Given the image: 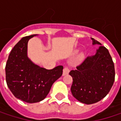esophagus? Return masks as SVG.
Here are the masks:
<instances>
[{
  "instance_id": "34e87169",
  "label": "esophagus",
  "mask_w": 121,
  "mask_h": 121,
  "mask_svg": "<svg viewBox=\"0 0 121 121\" xmlns=\"http://www.w3.org/2000/svg\"><path fill=\"white\" fill-rule=\"evenodd\" d=\"M69 73V69L67 67V66H65L63 69V75L65 76V75H67L68 73Z\"/></svg>"
}]
</instances>
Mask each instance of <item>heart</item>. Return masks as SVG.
<instances>
[{
	"mask_svg": "<svg viewBox=\"0 0 121 121\" xmlns=\"http://www.w3.org/2000/svg\"><path fill=\"white\" fill-rule=\"evenodd\" d=\"M79 58H82V56H80V57H79Z\"/></svg>",
	"mask_w": 121,
	"mask_h": 121,
	"instance_id": "b5f03b06",
	"label": "heart"
}]
</instances>
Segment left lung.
<instances>
[{
	"mask_svg": "<svg viewBox=\"0 0 121 121\" xmlns=\"http://www.w3.org/2000/svg\"><path fill=\"white\" fill-rule=\"evenodd\" d=\"M92 40L93 44L102 45L93 38ZM69 74L73 78V96L83 104H91L109 92L115 80L114 64L108 50L100 45L95 55L87 57Z\"/></svg>",
	"mask_w": 121,
	"mask_h": 121,
	"instance_id": "obj_1",
	"label": "left lung"
}]
</instances>
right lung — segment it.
Listing matches in <instances>:
<instances>
[{
  "label": "right lung",
  "instance_id": "add662e5",
  "mask_svg": "<svg viewBox=\"0 0 121 121\" xmlns=\"http://www.w3.org/2000/svg\"><path fill=\"white\" fill-rule=\"evenodd\" d=\"M34 36L24 37L14 45L5 66L8 87L15 97L27 103L44 99L63 72L62 66L48 70L34 64L28 58L27 43Z\"/></svg>",
  "mask_w": 121,
  "mask_h": 121
}]
</instances>
